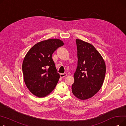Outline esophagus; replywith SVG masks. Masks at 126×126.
<instances>
[{
	"instance_id": "obj_1",
	"label": "esophagus",
	"mask_w": 126,
	"mask_h": 126,
	"mask_svg": "<svg viewBox=\"0 0 126 126\" xmlns=\"http://www.w3.org/2000/svg\"><path fill=\"white\" fill-rule=\"evenodd\" d=\"M66 76H67L66 74H60V76L61 78L65 77Z\"/></svg>"
}]
</instances>
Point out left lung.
<instances>
[{
	"instance_id": "left-lung-1",
	"label": "left lung",
	"mask_w": 126,
	"mask_h": 126,
	"mask_svg": "<svg viewBox=\"0 0 126 126\" xmlns=\"http://www.w3.org/2000/svg\"><path fill=\"white\" fill-rule=\"evenodd\" d=\"M76 41L78 66L71 89L75 96L84 100L93 96L102 87L106 65L102 57L93 45L80 39Z\"/></svg>"
}]
</instances>
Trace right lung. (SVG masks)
<instances>
[{"label": "right lung", "mask_w": 126, "mask_h": 126, "mask_svg": "<svg viewBox=\"0 0 126 126\" xmlns=\"http://www.w3.org/2000/svg\"><path fill=\"white\" fill-rule=\"evenodd\" d=\"M62 41L57 39L40 42L30 49L22 64L25 84L32 93L39 97L45 96L55 89L60 78L52 55Z\"/></svg>", "instance_id": "obj_1"}]
</instances>
